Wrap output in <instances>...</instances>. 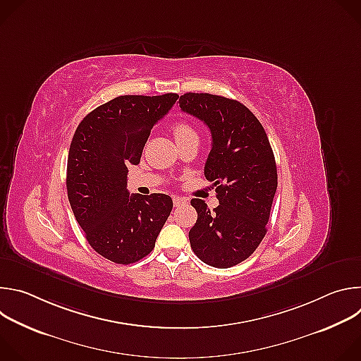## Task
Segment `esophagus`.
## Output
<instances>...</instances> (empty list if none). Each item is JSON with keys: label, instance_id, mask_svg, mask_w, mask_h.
I'll list each match as a JSON object with an SVG mask.
<instances>
[{"label": "esophagus", "instance_id": "1", "mask_svg": "<svg viewBox=\"0 0 361 361\" xmlns=\"http://www.w3.org/2000/svg\"><path fill=\"white\" fill-rule=\"evenodd\" d=\"M173 201H174V207H180V205H184V204L187 202V201H185L184 198H181V197H174Z\"/></svg>", "mask_w": 361, "mask_h": 361}]
</instances>
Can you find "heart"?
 I'll return each mask as SVG.
<instances>
[{
    "label": "heart",
    "mask_w": 361,
    "mask_h": 361,
    "mask_svg": "<svg viewBox=\"0 0 361 361\" xmlns=\"http://www.w3.org/2000/svg\"><path fill=\"white\" fill-rule=\"evenodd\" d=\"M173 134L176 137V141H180V140H184V138H188V137H192V135H197L195 130L185 121H178L173 126Z\"/></svg>",
    "instance_id": "b5f03b06"
}]
</instances>
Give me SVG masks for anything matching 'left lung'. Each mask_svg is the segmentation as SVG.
<instances>
[{
    "label": "left lung",
    "instance_id": "left-lung-1",
    "mask_svg": "<svg viewBox=\"0 0 361 361\" xmlns=\"http://www.w3.org/2000/svg\"><path fill=\"white\" fill-rule=\"evenodd\" d=\"M180 107L212 131L204 176L220 202L212 212L202 200H191L198 217L190 244L205 264L228 269L248 259L267 233L277 190L274 154L262 123L235 99L187 92Z\"/></svg>",
    "mask_w": 361,
    "mask_h": 361
}]
</instances>
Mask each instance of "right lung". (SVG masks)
<instances>
[{
    "instance_id": "1",
    "label": "right lung",
    "mask_w": 361,
    "mask_h": 361,
    "mask_svg": "<svg viewBox=\"0 0 361 361\" xmlns=\"http://www.w3.org/2000/svg\"><path fill=\"white\" fill-rule=\"evenodd\" d=\"M178 95H120L78 124L68 152L67 192L88 244L104 259L131 264L148 255L166 224L167 194H131L128 166L140 163L151 128Z\"/></svg>"
}]
</instances>
